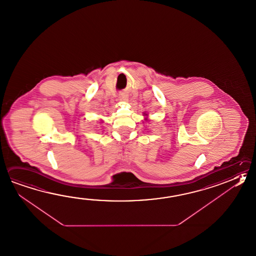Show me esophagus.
Segmentation results:
<instances>
[{"instance_id": "34e87169", "label": "esophagus", "mask_w": 256, "mask_h": 256, "mask_svg": "<svg viewBox=\"0 0 256 256\" xmlns=\"http://www.w3.org/2000/svg\"><path fill=\"white\" fill-rule=\"evenodd\" d=\"M118 98H120V102H128V95H126V93H124V92L120 93Z\"/></svg>"}]
</instances>
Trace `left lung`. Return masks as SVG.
<instances>
[{
    "mask_svg": "<svg viewBox=\"0 0 256 256\" xmlns=\"http://www.w3.org/2000/svg\"><path fill=\"white\" fill-rule=\"evenodd\" d=\"M144 116H148V114H146V113H144ZM145 120H148V118H146Z\"/></svg>",
    "mask_w": 256,
    "mask_h": 256,
    "instance_id": "1",
    "label": "left lung"
}]
</instances>
